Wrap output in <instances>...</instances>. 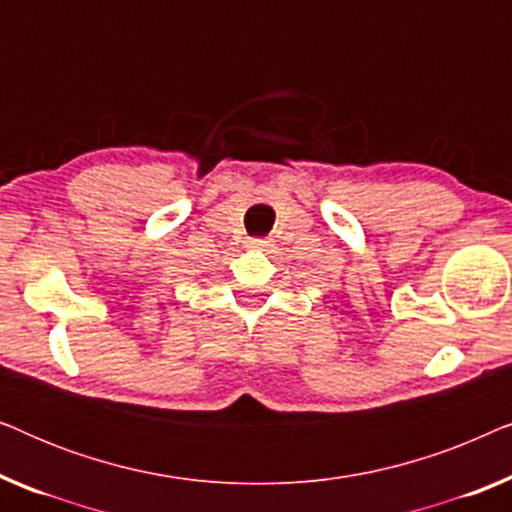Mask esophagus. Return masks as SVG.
I'll list each match as a JSON object with an SVG mask.
<instances>
[{"label": "esophagus", "instance_id": "esophagus-1", "mask_svg": "<svg viewBox=\"0 0 512 512\" xmlns=\"http://www.w3.org/2000/svg\"><path fill=\"white\" fill-rule=\"evenodd\" d=\"M247 244H249V249H268L270 240H263V237H251Z\"/></svg>", "mask_w": 512, "mask_h": 512}]
</instances>
